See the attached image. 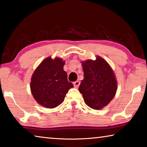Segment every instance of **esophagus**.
<instances>
[{
  "label": "esophagus",
  "instance_id": "34e87169",
  "mask_svg": "<svg viewBox=\"0 0 147 147\" xmlns=\"http://www.w3.org/2000/svg\"><path fill=\"white\" fill-rule=\"evenodd\" d=\"M73 84H74V86L75 87V88H78V87L80 86V82L78 80H77L76 82H74Z\"/></svg>",
  "mask_w": 147,
  "mask_h": 147
}]
</instances>
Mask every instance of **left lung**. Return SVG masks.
Instances as JSON below:
<instances>
[{
  "mask_svg": "<svg viewBox=\"0 0 147 147\" xmlns=\"http://www.w3.org/2000/svg\"><path fill=\"white\" fill-rule=\"evenodd\" d=\"M84 79L78 90L85 103L91 108L100 109L115 96L117 81L109 64L101 57L96 60L82 61Z\"/></svg>",
  "mask_w": 147,
  "mask_h": 147,
  "instance_id": "left-lung-1",
  "label": "left lung"
}]
</instances>
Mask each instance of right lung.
Masks as SVG:
<instances>
[{
    "label": "right lung",
    "mask_w": 147,
    "mask_h": 147,
    "mask_svg": "<svg viewBox=\"0 0 147 147\" xmlns=\"http://www.w3.org/2000/svg\"><path fill=\"white\" fill-rule=\"evenodd\" d=\"M65 61L48 57L38 67L32 75L30 89L37 102L47 108H54L63 102L73 84L67 80L63 70Z\"/></svg>",
    "instance_id": "right-lung-1"
}]
</instances>
